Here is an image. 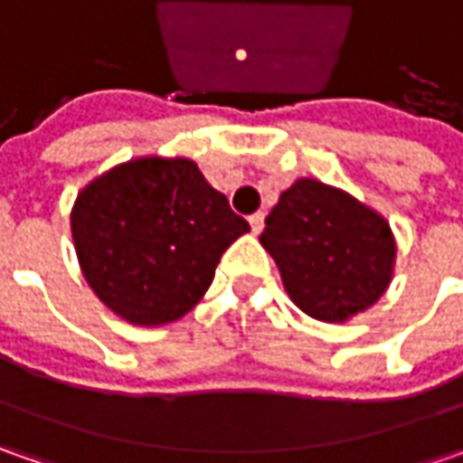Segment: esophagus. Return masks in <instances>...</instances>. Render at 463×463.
<instances>
[{"label": "esophagus", "instance_id": "obj_1", "mask_svg": "<svg viewBox=\"0 0 463 463\" xmlns=\"http://www.w3.org/2000/svg\"><path fill=\"white\" fill-rule=\"evenodd\" d=\"M250 226H252V234H260L262 232V226H265V213H252L250 216Z\"/></svg>", "mask_w": 463, "mask_h": 463}]
</instances>
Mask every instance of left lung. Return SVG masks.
Listing matches in <instances>:
<instances>
[{
  "instance_id": "1",
  "label": "left lung",
  "mask_w": 463,
  "mask_h": 463,
  "mask_svg": "<svg viewBox=\"0 0 463 463\" xmlns=\"http://www.w3.org/2000/svg\"><path fill=\"white\" fill-rule=\"evenodd\" d=\"M260 244L286 294L319 322H347L389 288L397 240L382 213L343 187L298 177L265 219Z\"/></svg>"
}]
</instances>
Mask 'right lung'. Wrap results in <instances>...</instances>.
I'll return each instance as SVG.
<instances>
[{
  "label": "right lung",
  "mask_w": 463,
  "mask_h": 463,
  "mask_svg": "<svg viewBox=\"0 0 463 463\" xmlns=\"http://www.w3.org/2000/svg\"><path fill=\"white\" fill-rule=\"evenodd\" d=\"M71 241L90 288L136 327L183 319L226 247L250 232L187 156H136L98 175L71 205Z\"/></svg>",
  "instance_id": "obj_1"
}]
</instances>
